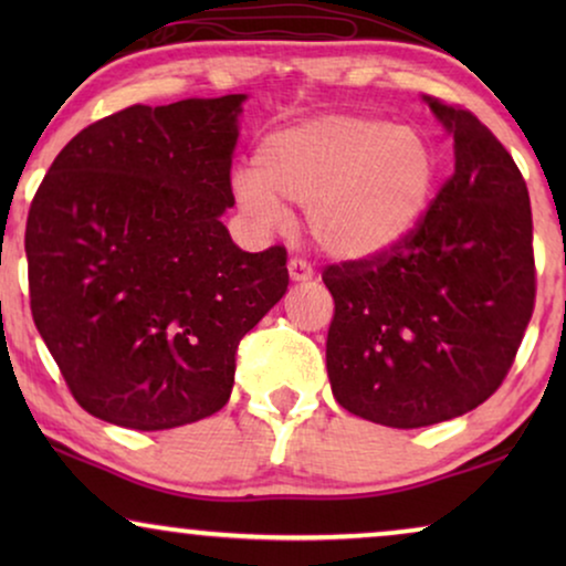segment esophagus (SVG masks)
<instances>
[{
  "label": "esophagus",
  "mask_w": 566,
  "mask_h": 566,
  "mask_svg": "<svg viewBox=\"0 0 566 566\" xmlns=\"http://www.w3.org/2000/svg\"><path fill=\"white\" fill-rule=\"evenodd\" d=\"M289 275H291V281L306 283V281H312V277H314V270L306 260L293 258V260H289Z\"/></svg>",
  "instance_id": "1"
}]
</instances>
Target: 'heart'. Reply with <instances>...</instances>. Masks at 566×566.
Masks as SVG:
<instances>
[{"label":"heart","mask_w":566,"mask_h":566,"mask_svg":"<svg viewBox=\"0 0 566 566\" xmlns=\"http://www.w3.org/2000/svg\"><path fill=\"white\" fill-rule=\"evenodd\" d=\"M436 154L415 128L360 115H319L262 138L237 198L265 223L306 206L316 247L335 260L394 250L428 211Z\"/></svg>","instance_id":"1"}]
</instances>
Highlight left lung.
Wrapping results in <instances>:
<instances>
[{
  "instance_id": "8db88e82",
  "label": "left lung",
  "mask_w": 566,
  "mask_h": 566,
  "mask_svg": "<svg viewBox=\"0 0 566 566\" xmlns=\"http://www.w3.org/2000/svg\"><path fill=\"white\" fill-rule=\"evenodd\" d=\"M422 99L453 136V175L399 247L322 273L335 298L332 394L386 428L453 420L490 399L536 301L521 169L474 113Z\"/></svg>"
}]
</instances>
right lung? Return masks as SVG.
Listing matches in <instances>:
<instances>
[{
    "label": "right lung",
    "instance_id": "obj_1",
    "mask_svg": "<svg viewBox=\"0 0 566 566\" xmlns=\"http://www.w3.org/2000/svg\"><path fill=\"white\" fill-rule=\"evenodd\" d=\"M244 99L107 115L59 151L30 203V312L92 417L169 430L219 412L239 339L289 289L285 247L242 252L221 223Z\"/></svg>",
    "mask_w": 566,
    "mask_h": 566
}]
</instances>
